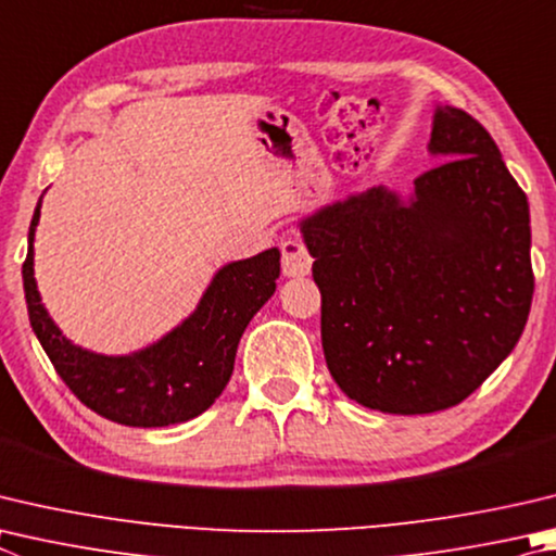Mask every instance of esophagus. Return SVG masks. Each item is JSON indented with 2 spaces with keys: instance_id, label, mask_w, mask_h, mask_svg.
I'll use <instances>...</instances> for the list:
<instances>
[{
  "instance_id": "obj_1",
  "label": "esophagus",
  "mask_w": 556,
  "mask_h": 556,
  "mask_svg": "<svg viewBox=\"0 0 556 556\" xmlns=\"http://www.w3.org/2000/svg\"><path fill=\"white\" fill-rule=\"evenodd\" d=\"M279 250H281V271H285L287 277L308 275L313 257L304 243H299V240H294V238H287V240H281Z\"/></svg>"
}]
</instances>
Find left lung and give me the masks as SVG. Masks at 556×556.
<instances>
[{
  "label": "left lung",
  "instance_id": "left-lung-1",
  "mask_svg": "<svg viewBox=\"0 0 556 556\" xmlns=\"http://www.w3.org/2000/svg\"><path fill=\"white\" fill-rule=\"evenodd\" d=\"M413 199L371 187L301 220L320 289L323 355L381 413L457 406L510 355L530 316V206L489 130L438 106Z\"/></svg>",
  "mask_w": 556,
  "mask_h": 556
}]
</instances>
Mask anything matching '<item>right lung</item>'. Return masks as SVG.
<instances>
[{
  "mask_svg": "<svg viewBox=\"0 0 556 556\" xmlns=\"http://www.w3.org/2000/svg\"><path fill=\"white\" fill-rule=\"evenodd\" d=\"M40 201L28 228L22 267L28 320L58 377L106 420L130 428H163L197 418L233 375L238 342L252 316L275 294L279 250L230 262L216 271L197 311L163 340L134 355H97L70 342L40 304L34 277V233Z\"/></svg>",
  "mask_w": 556,
  "mask_h": 556,
  "instance_id": "add662e5",
  "label": "right lung"
}]
</instances>
